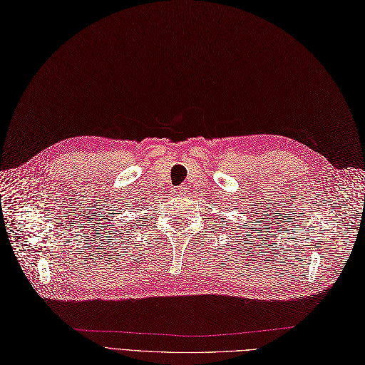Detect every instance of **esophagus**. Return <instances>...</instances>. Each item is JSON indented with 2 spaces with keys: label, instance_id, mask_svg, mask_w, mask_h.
I'll use <instances>...</instances> for the list:
<instances>
[{
  "label": "esophagus",
  "instance_id": "obj_1",
  "mask_svg": "<svg viewBox=\"0 0 365 365\" xmlns=\"http://www.w3.org/2000/svg\"><path fill=\"white\" fill-rule=\"evenodd\" d=\"M175 193H177V195H182L184 193V190H182V188H175Z\"/></svg>",
  "mask_w": 365,
  "mask_h": 365
}]
</instances>
